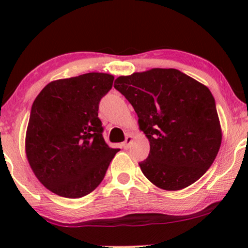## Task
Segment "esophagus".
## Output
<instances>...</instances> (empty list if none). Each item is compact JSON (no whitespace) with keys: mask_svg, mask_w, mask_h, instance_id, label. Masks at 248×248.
<instances>
[{"mask_svg":"<svg viewBox=\"0 0 248 248\" xmlns=\"http://www.w3.org/2000/svg\"><path fill=\"white\" fill-rule=\"evenodd\" d=\"M132 142H133V136L132 135H127L126 140H124V143H122V147H124V149H128V148L130 147V144H132Z\"/></svg>","mask_w":248,"mask_h":248,"instance_id":"obj_1","label":"esophagus"}]
</instances>
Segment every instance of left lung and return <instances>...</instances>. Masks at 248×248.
Masks as SVG:
<instances>
[{"label":"left lung","instance_id":"obj_1","mask_svg":"<svg viewBox=\"0 0 248 248\" xmlns=\"http://www.w3.org/2000/svg\"><path fill=\"white\" fill-rule=\"evenodd\" d=\"M132 104L150 152L139 163L157 187L184 189L211 167L221 144L215 98L205 85L176 69H152L115 79Z\"/></svg>","mask_w":248,"mask_h":248}]
</instances>
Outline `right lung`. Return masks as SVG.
<instances>
[{
    "label": "right lung",
    "instance_id": "right-lung-1",
    "mask_svg": "<svg viewBox=\"0 0 248 248\" xmlns=\"http://www.w3.org/2000/svg\"><path fill=\"white\" fill-rule=\"evenodd\" d=\"M114 77L91 72L51 81L31 107L27 158L38 181L66 198L92 192L119 149L108 147L98 118L99 102Z\"/></svg>",
    "mask_w": 248,
    "mask_h": 248
}]
</instances>
